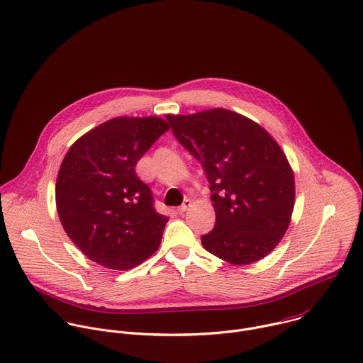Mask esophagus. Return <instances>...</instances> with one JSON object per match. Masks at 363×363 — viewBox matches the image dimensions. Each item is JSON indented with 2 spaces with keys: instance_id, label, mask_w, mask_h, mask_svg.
<instances>
[{
  "instance_id": "1",
  "label": "esophagus",
  "mask_w": 363,
  "mask_h": 363,
  "mask_svg": "<svg viewBox=\"0 0 363 363\" xmlns=\"http://www.w3.org/2000/svg\"><path fill=\"white\" fill-rule=\"evenodd\" d=\"M191 203H192V202H191L189 199H185V201H184V203H182V205L178 208V209H177V211H178V213H179V215L185 213V212L188 211V208L191 206Z\"/></svg>"
}]
</instances>
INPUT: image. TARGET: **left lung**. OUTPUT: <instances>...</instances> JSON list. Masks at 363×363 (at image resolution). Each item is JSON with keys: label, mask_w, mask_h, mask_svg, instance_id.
Wrapping results in <instances>:
<instances>
[{"label": "left lung", "mask_w": 363, "mask_h": 363, "mask_svg": "<svg viewBox=\"0 0 363 363\" xmlns=\"http://www.w3.org/2000/svg\"><path fill=\"white\" fill-rule=\"evenodd\" d=\"M178 143L202 165L215 228L201 238L216 257L246 266L266 257L284 236L294 209V174L274 138L226 108L168 114Z\"/></svg>", "instance_id": "8db88e82"}]
</instances>
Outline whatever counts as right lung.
<instances>
[{"mask_svg":"<svg viewBox=\"0 0 363 363\" xmlns=\"http://www.w3.org/2000/svg\"><path fill=\"white\" fill-rule=\"evenodd\" d=\"M168 128L160 117L111 118L65 155L55 189L59 219L94 263L128 270L158 249L168 218L154 209L135 165Z\"/></svg>","mask_w":363,"mask_h":363,"instance_id":"add662e5","label":"right lung"}]
</instances>
